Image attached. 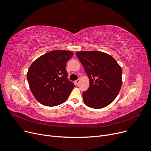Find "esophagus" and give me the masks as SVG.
Returning <instances> with one entry per match:
<instances>
[{"instance_id":"1","label":"esophagus","mask_w":151,"mask_h":151,"mask_svg":"<svg viewBox=\"0 0 151 151\" xmlns=\"http://www.w3.org/2000/svg\"><path fill=\"white\" fill-rule=\"evenodd\" d=\"M80 82V79H78V80H77L75 81V84H76V86H78V85L79 84Z\"/></svg>"}]
</instances>
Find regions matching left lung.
Wrapping results in <instances>:
<instances>
[{"label":"left lung","instance_id":"obj_1","mask_svg":"<svg viewBox=\"0 0 151 151\" xmlns=\"http://www.w3.org/2000/svg\"><path fill=\"white\" fill-rule=\"evenodd\" d=\"M76 54L89 79V87L83 93L84 104L93 109L107 107L121 89V67L112 56L101 51H80Z\"/></svg>","mask_w":151,"mask_h":151}]
</instances>
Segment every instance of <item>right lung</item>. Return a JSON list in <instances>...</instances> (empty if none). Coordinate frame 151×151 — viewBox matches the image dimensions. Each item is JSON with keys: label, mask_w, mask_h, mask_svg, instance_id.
Wrapping results in <instances>:
<instances>
[{"label": "right lung", "mask_w": 151, "mask_h": 151, "mask_svg": "<svg viewBox=\"0 0 151 151\" xmlns=\"http://www.w3.org/2000/svg\"><path fill=\"white\" fill-rule=\"evenodd\" d=\"M73 55V52L68 50L50 51L30 65L27 80L31 91L39 103L53 107L67 101L75 87L67 79L65 68Z\"/></svg>", "instance_id": "obj_1"}]
</instances>
